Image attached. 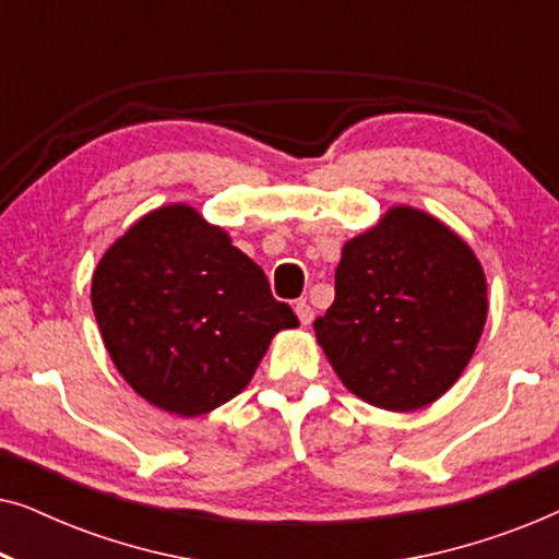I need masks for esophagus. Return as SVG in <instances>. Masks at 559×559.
Returning a JSON list of instances; mask_svg holds the SVG:
<instances>
[{
  "label": "esophagus",
  "instance_id": "1",
  "mask_svg": "<svg viewBox=\"0 0 559 559\" xmlns=\"http://www.w3.org/2000/svg\"><path fill=\"white\" fill-rule=\"evenodd\" d=\"M295 312H297V318H300L302 325H310L312 323V308L305 300H300V302L295 305Z\"/></svg>",
  "mask_w": 559,
  "mask_h": 559
}]
</instances>
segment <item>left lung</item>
Segmentation results:
<instances>
[{
  "label": "left lung",
  "mask_w": 559,
  "mask_h": 559,
  "mask_svg": "<svg viewBox=\"0 0 559 559\" xmlns=\"http://www.w3.org/2000/svg\"><path fill=\"white\" fill-rule=\"evenodd\" d=\"M486 274L430 213L394 205L343 247L335 300L312 328L343 386L389 412L440 400L478 346Z\"/></svg>",
  "instance_id": "left-lung-1"
}]
</instances>
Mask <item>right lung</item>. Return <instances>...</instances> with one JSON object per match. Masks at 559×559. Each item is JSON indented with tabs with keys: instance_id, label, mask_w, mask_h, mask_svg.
Wrapping results in <instances>:
<instances>
[{
	"instance_id": "obj_1",
	"label": "right lung",
	"mask_w": 559,
	"mask_h": 559,
	"mask_svg": "<svg viewBox=\"0 0 559 559\" xmlns=\"http://www.w3.org/2000/svg\"><path fill=\"white\" fill-rule=\"evenodd\" d=\"M91 305L127 384L180 417L234 400L274 335L297 325L262 266L186 203L150 211L106 249Z\"/></svg>"
}]
</instances>
